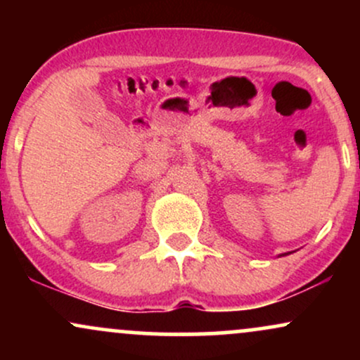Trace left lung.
<instances>
[{
    "mask_svg": "<svg viewBox=\"0 0 360 360\" xmlns=\"http://www.w3.org/2000/svg\"><path fill=\"white\" fill-rule=\"evenodd\" d=\"M288 254H291V252H286V254H281V257H283V255H288Z\"/></svg>",
    "mask_w": 360,
    "mask_h": 360,
    "instance_id": "8db88e82",
    "label": "left lung"
}]
</instances>
